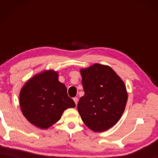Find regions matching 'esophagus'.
<instances>
[{
  "label": "esophagus",
  "mask_w": 158,
  "mask_h": 158,
  "mask_svg": "<svg viewBox=\"0 0 158 158\" xmlns=\"http://www.w3.org/2000/svg\"><path fill=\"white\" fill-rule=\"evenodd\" d=\"M73 101H74V102L75 103V104L77 105V101H78V98H77V97H75V98H73Z\"/></svg>",
  "instance_id": "obj_1"
}]
</instances>
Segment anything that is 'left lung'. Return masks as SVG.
<instances>
[{
  "instance_id": "8db88e82",
  "label": "left lung",
  "mask_w": 158,
  "mask_h": 158,
  "mask_svg": "<svg viewBox=\"0 0 158 158\" xmlns=\"http://www.w3.org/2000/svg\"><path fill=\"white\" fill-rule=\"evenodd\" d=\"M85 95L77 110L82 120L94 131H103L115 125L122 116L127 93L122 80L109 66L95 64L82 69Z\"/></svg>"
}]
</instances>
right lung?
<instances>
[{
  "label": "right lung",
  "mask_w": 158,
  "mask_h": 158,
  "mask_svg": "<svg viewBox=\"0 0 158 158\" xmlns=\"http://www.w3.org/2000/svg\"><path fill=\"white\" fill-rule=\"evenodd\" d=\"M21 109L32 124L47 129L60 120L64 110L75 103L67 88L58 81L57 73L49 70L32 77L21 90Z\"/></svg>",
  "instance_id": "add662e5"
}]
</instances>
